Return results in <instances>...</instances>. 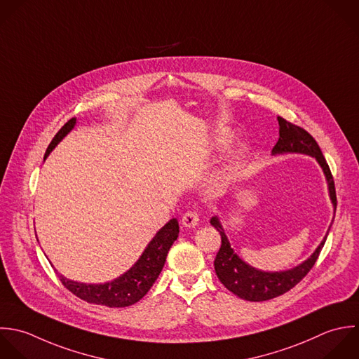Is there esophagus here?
Returning <instances> with one entry per match:
<instances>
[{"label": "esophagus", "instance_id": "esophagus-1", "mask_svg": "<svg viewBox=\"0 0 359 359\" xmlns=\"http://www.w3.org/2000/svg\"><path fill=\"white\" fill-rule=\"evenodd\" d=\"M198 222H200V215L196 211H187L182 217V225L186 228H194L198 225Z\"/></svg>", "mask_w": 359, "mask_h": 359}]
</instances>
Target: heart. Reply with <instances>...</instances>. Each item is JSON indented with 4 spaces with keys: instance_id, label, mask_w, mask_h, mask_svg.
I'll use <instances>...</instances> for the list:
<instances>
[{
    "instance_id": "b5f03b06",
    "label": "heart",
    "mask_w": 359,
    "mask_h": 359,
    "mask_svg": "<svg viewBox=\"0 0 359 359\" xmlns=\"http://www.w3.org/2000/svg\"><path fill=\"white\" fill-rule=\"evenodd\" d=\"M229 141V135L228 134H224V133H221V134H218V137H217V144L218 145H225L226 142ZM239 152H241V149L239 151H236V155H235V158L239 155Z\"/></svg>"
}]
</instances>
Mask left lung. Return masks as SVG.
I'll use <instances>...</instances> for the list:
<instances>
[{
  "mask_svg": "<svg viewBox=\"0 0 359 359\" xmlns=\"http://www.w3.org/2000/svg\"><path fill=\"white\" fill-rule=\"evenodd\" d=\"M280 124V138L273 148V155L280 154H305L316 158L318 163L322 166L327 184H329V194L330 200L334 205V211L337 207V197H336V187L333 175L330 168L322 154L320 147L318 145L316 140L302 127L295 126L287 121L283 117H277ZM211 225L219 232L221 235V249L217 253L214 267L219 281L236 297L250 301V302H262L277 298L290 290H292L302 278L311 271L315 266L325 242L327 239L329 232L326 233L322 243L313 252V255L305 260L302 264L287 270V271H262L257 270L248 263H245L232 249L225 231L218 219V217L211 218ZM330 231V228H329Z\"/></svg>",
  "mask_w": 359,
  "mask_h": 359,
  "instance_id": "left-lung-1",
  "label": "left lung"
}]
</instances>
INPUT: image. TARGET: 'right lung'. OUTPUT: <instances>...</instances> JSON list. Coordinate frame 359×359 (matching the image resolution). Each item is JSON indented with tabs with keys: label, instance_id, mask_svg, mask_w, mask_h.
Segmentation results:
<instances>
[{
	"label": "right lung",
	"instance_id": "1",
	"mask_svg": "<svg viewBox=\"0 0 359 359\" xmlns=\"http://www.w3.org/2000/svg\"><path fill=\"white\" fill-rule=\"evenodd\" d=\"M76 118L68 120L60 131L54 135L46 149L44 159L54 149V147L75 127ZM179 236V222L176 218L170 219L163 228L158 231L154 239L148 243L137 263L116 280L104 284H82L68 280L57 273L62 285L82 301L109 308H126L138 302L154 285L159 277L169 249ZM57 271V270H55Z\"/></svg>",
	"mask_w": 359,
	"mask_h": 359
}]
</instances>
